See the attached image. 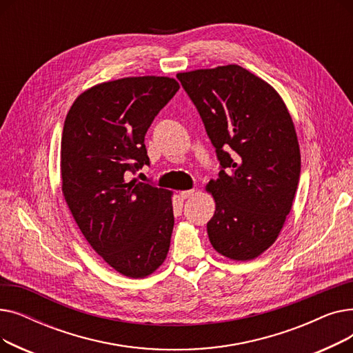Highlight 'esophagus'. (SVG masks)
I'll return each mask as SVG.
<instances>
[{"label": "esophagus", "instance_id": "obj_1", "mask_svg": "<svg viewBox=\"0 0 353 353\" xmlns=\"http://www.w3.org/2000/svg\"><path fill=\"white\" fill-rule=\"evenodd\" d=\"M194 189H192V190H181L179 194H180V197L181 199H190L193 194H194Z\"/></svg>", "mask_w": 353, "mask_h": 353}]
</instances>
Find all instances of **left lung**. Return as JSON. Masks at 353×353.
Listing matches in <instances>:
<instances>
[{
    "label": "left lung",
    "instance_id": "left-lung-1",
    "mask_svg": "<svg viewBox=\"0 0 353 353\" xmlns=\"http://www.w3.org/2000/svg\"><path fill=\"white\" fill-rule=\"evenodd\" d=\"M216 148L210 180L216 210L208 234L216 252L246 262L279 236L301 176L293 120L269 83L237 64L179 72Z\"/></svg>",
    "mask_w": 353,
    "mask_h": 353
}]
</instances>
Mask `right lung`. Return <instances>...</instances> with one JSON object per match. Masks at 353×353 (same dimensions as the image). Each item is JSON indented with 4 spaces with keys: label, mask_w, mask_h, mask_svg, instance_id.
<instances>
[{
    "label": "right lung",
    "mask_w": 353,
    "mask_h": 353,
    "mask_svg": "<svg viewBox=\"0 0 353 353\" xmlns=\"http://www.w3.org/2000/svg\"><path fill=\"white\" fill-rule=\"evenodd\" d=\"M180 88L170 77H125L83 91L61 137V190L90 246L116 272L141 279L169 253L173 192L127 180L148 156L144 136Z\"/></svg>",
    "instance_id": "right-lung-1"
}]
</instances>
